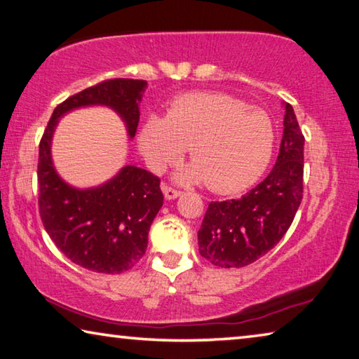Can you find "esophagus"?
<instances>
[{"mask_svg":"<svg viewBox=\"0 0 359 359\" xmlns=\"http://www.w3.org/2000/svg\"><path fill=\"white\" fill-rule=\"evenodd\" d=\"M162 191H163V196H165L167 200H173V198L181 196V191H180V189H175V187L168 186V184H165V183L162 184Z\"/></svg>","mask_w":359,"mask_h":359,"instance_id":"esophagus-1","label":"esophagus"}]
</instances>
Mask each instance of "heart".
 Here are the masks:
<instances>
[{"mask_svg":"<svg viewBox=\"0 0 359 359\" xmlns=\"http://www.w3.org/2000/svg\"><path fill=\"white\" fill-rule=\"evenodd\" d=\"M274 147L266 111L225 93H189L170 104L165 118L151 116L140 130V149L154 170L189 148L192 165L180 180L203 181L219 194L243 191L265 172Z\"/></svg>","mask_w":359,"mask_h":359,"instance_id":"1","label":"heart"}]
</instances>
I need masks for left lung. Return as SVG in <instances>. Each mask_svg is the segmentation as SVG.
I'll list each match as a JSON object with an SVG mask.
<instances>
[{"mask_svg":"<svg viewBox=\"0 0 359 359\" xmlns=\"http://www.w3.org/2000/svg\"><path fill=\"white\" fill-rule=\"evenodd\" d=\"M304 135L285 104L284 135L276 165L246 196L211 202L198 230V252L221 268L248 266L287 233L303 200Z\"/></svg>","mask_w":359,"mask_h":359,"instance_id":"8db88e82","label":"left lung"}]
</instances>
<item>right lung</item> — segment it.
Masks as SVG:
<instances>
[{"label":"right lung","mask_w":359,"mask_h":359,"mask_svg":"<svg viewBox=\"0 0 359 359\" xmlns=\"http://www.w3.org/2000/svg\"><path fill=\"white\" fill-rule=\"evenodd\" d=\"M144 86V80L111 79L74 94L56 105L39 143L37 186L43 229L69 260L94 273L119 274L140 262L149 227L163 203L161 180L128 165L102 186L74 189L56 175L50 143L58 119L85 105L111 107L134 137Z\"/></svg>","instance_id":"1"}]
</instances>
